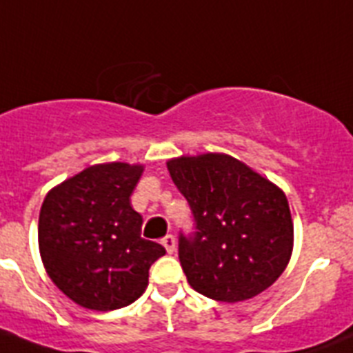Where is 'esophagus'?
<instances>
[{
  "label": "esophagus",
  "mask_w": 353,
  "mask_h": 353,
  "mask_svg": "<svg viewBox=\"0 0 353 353\" xmlns=\"http://www.w3.org/2000/svg\"><path fill=\"white\" fill-rule=\"evenodd\" d=\"M161 244L163 248L167 250V253H174V251H176V239H174V235L163 236Z\"/></svg>",
  "instance_id": "34e87169"
}]
</instances>
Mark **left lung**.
<instances>
[{"label":"left lung","instance_id":"1","mask_svg":"<svg viewBox=\"0 0 353 353\" xmlns=\"http://www.w3.org/2000/svg\"><path fill=\"white\" fill-rule=\"evenodd\" d=\"M167 167L194 219V232L179 233V262L195 291L236 303L276 282L294 232L285 194L226 154L183 156Z\"/></svg>","mask_w":353,"mask_h":353}]
</instances>
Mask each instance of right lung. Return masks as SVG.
Listing matches in <instances>:
<instances>
[{
    "instance_id": "right-lung-1",
    "label": "right lung",
    "mask_w": 353,
    "mask_h": 353,
    "mask_svg": "<svg viewBox=\"0 0 353 353\" xmlns=\"http://www.w3.org/2000/svg\"><path fill=\"white\" fill-rule=\"evenodd\" d=\"M143 167L105 163L85 168L48 192L39 213L46 272L64 294L91 310L131 305L149 283L165 248L141 239L131 194Z\"/></svg>"
}]
</instances>
